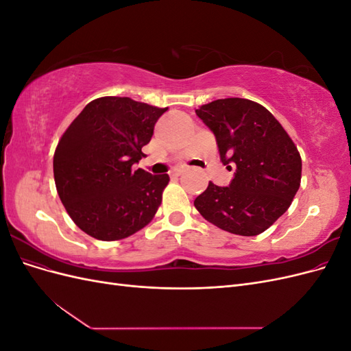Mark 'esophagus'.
I'll return each mask as SVG.
<instances>
[{"mask_svg": "<svg viewBox=\"0 0 351 351\" xmlns=\"http://www.w3.org/2000/svg\"><path fill=\"white\" fill-rule=\"evenodd\" d=\"M182 169H180V168H176V169H173V171L171 173H169V176H171V178H177V177H180V176H182Z\"/></svg>", "mask_w": 351, "mask_h": 351, "instance_id": "obj_1", "label": "esophagus"}]
</instances>
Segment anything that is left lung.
I'll return each mask as SVG.
<instances>
[{
    "label": "left lung",
    "instance_id": "1",
    "mask_svg": "<svg viewBox=\"0 0 351 351\" xmlns=\"http://www.w3.org/2000/svg\"><path fill=\"white\" fill-rule=\"evenodd\" d=\"M196 115L215 134L221 161L234 177L209 182L195 199L200 215L239 236H258L291 205L300 187L302 158L290 136L261 104L243 98L200 105Z\"/></svg>",
    "mask_w": 351,
    "mask_h": 351
}]
</instances>
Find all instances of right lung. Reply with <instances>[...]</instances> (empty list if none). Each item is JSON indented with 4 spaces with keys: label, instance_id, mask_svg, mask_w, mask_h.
Listing matches in <instances>:
<instances>
[{
    "label": "right lung",
    "instance_id": "right-lung-1",
    "mask_svg": "<svg viewBox=\"0 0 351 351\" xmlns=\"http://www.w3.org/2000/svg\"><path fill=\"white\" fill-rule=\"evenodd\" d=\"M167 110L104 97L89 102L62 134L54 154L57 192L74 224L90 237H129L156 214L169 177L134 171L133 165Z\"/></svg>",
    "mask_w": 351,
    "mask_h": 351
}]
</instances>
